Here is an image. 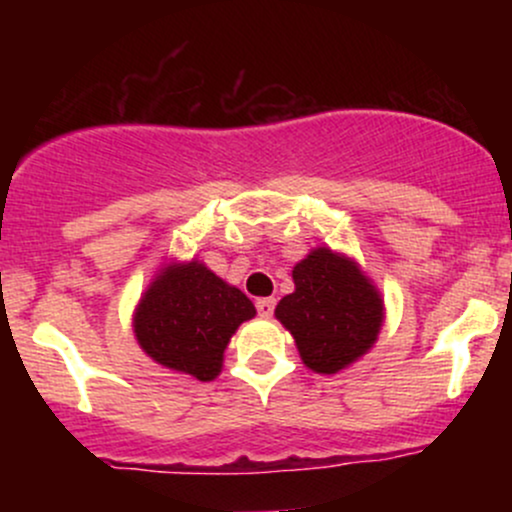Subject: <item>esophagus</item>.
I'll use <instances>...</instances> for the list:
<instances>
[{
  "label": "esophagus",
  "instance_id": "1",
  "mask_svg": "<svg viewBox=\"0 0 512 512\" xmlns=\"http://www.w3.org/2000/svg\"><path fill=\"white\" fill-rule=\"evenodd\" d=\"M274 305H276L274 298H260V301L255 303V308H257V313H260L262 317H269V315L274 313Z\"/></svg>",
  "mask_w": 512,
  "mask_h": 512
}]
</instances>
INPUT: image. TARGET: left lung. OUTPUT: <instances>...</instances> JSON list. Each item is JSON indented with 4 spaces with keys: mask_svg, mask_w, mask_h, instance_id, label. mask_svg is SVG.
Returning <instances> with one entry per match:
<instances>
[{
    "mask_svg": "<svg viewBox=\"0 0 512 512\" xmlns=\"http://www.w3.org/2000/svg\"><path fill=\"white\" fill-rule=\"evenodd\" d=\"M296 291L274 315L293 334L303 363L332 375L358 361L378 339L385 305L361 267L330 248H315L293 267Z\"/></svg>",
    "mask_w": 512,
    "mask_h": 512,
    "instance_id": "1",
    "label": "left lung"
}]
</instances>
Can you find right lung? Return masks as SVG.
<instances>
[{
	"label": "right lung",
	"instance_id": "obj_1",
	"mask_svg": "<svg viewBox=\"0 0 512 512\" xmlns=\"http://www.w3.org/2000/svg\"><path fill=\"white\" fill-rule=\"evenodd\" d=\"M255 305L202 262L161 269L134 310V337L146 356L209 383L221 373L223 351Z\"/></svg>",
	"mask_w": 512,
	"mask_h": 512
}]
</instances>
